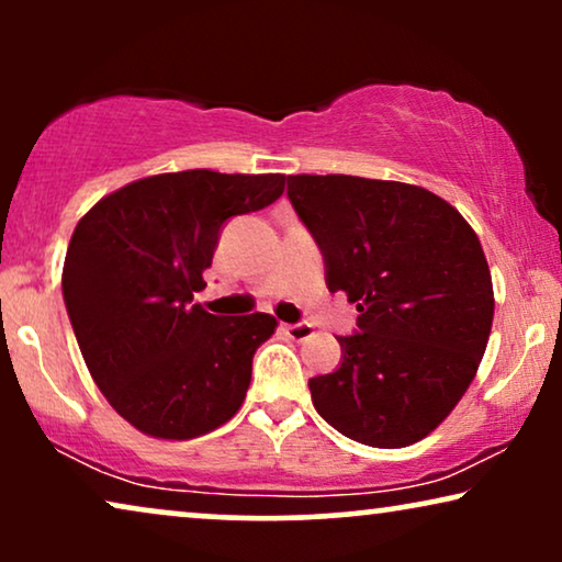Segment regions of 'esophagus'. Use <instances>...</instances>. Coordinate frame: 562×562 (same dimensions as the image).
I'll return each mask as SVG.
<instances>
[{
    "label": "esophagus",
    "mask_w": 562,
    "mask_h": 562,
    "mask_svg": "<svg viewBox=\"0 0 562 562\" xmlns=\"http://www.w3.org/2000/svg\"><path fill=\"white\" fill-rule=\"evenodd\" d=\"M283 333H286L291 340L302 342V340H306V337L314 335V327L310 325V322H296V325H283Z\"/></svg>",
    "instance_id": "1"
}]
</instances>
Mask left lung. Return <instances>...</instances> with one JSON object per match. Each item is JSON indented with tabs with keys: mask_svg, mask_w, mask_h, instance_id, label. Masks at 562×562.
Returning a JSON list of instances; mask_svg holds the SVG:
<instances>
[{
	"mask_svg": "<svg viewBox=\"0 0 562 562\" xmlns=\"http://www.w3.org/2000/svg\"><path fill=\"white\" fill-rule=\"evenodd\" d=\"M289 202L325 258L327 289L358 306L342 363L314 375V409L350 440L406 448L471 386L494 322V286L456 206L360 176H289Z\"/></svg>",
	"mask_w": 562,
	"mask_h": 562,
	"instance_id": "left-lung-1",
	"label": "left lung"
}]
</instances>
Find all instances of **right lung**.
<instances>
[{
  "label": "right lung",
  "instance_id": "1",
  "mask_svg": "<svg viewBox=\"0 0 562 562\" xmlns=\"http://www.w3.org/2000/svg\"><path fill=\"white\" fill-rule=\"evenodd\" d=\"M283 173H158L99 199L76 225L64 302L91 379L150 437L191 440L240 409L276 319L194 304L229 217L283 194Z\"/></svg>",
  "mask_w": 562,
  "mask_h": 562
}]
</instances>
